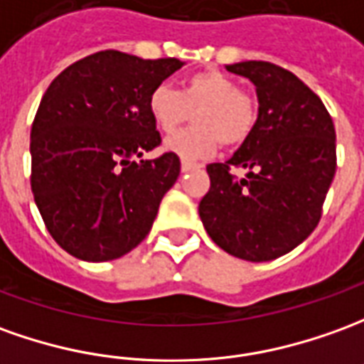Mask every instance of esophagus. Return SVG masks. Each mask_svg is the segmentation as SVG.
Here are the masks:
<instances>
[{
  "label": "esophagus",
  "mask_w": 364,
  "mask_h": 364,
  "mask_svg": "<svg viewBox=\"0 0 364 364\" xmlns=\"http://www.w3.org/2000/svg\"><path fill=\"white\" fill-rule=\"evenodd\" d=\"M200 167H203V164H195V161H187V159L181 161L183 173H189V171H195V169H200Z\"/></svg>",
  "instance_id": "1"
}]
</instances>
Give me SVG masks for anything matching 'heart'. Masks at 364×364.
<instances>
[{"label":"heart","instance_id":"b5f03b06","mask_svg":"<svg viewBox=\"0 0 364 364\" xmlns=\"http://www.w3.org/2000/svg\"><path fill=\"white\" fill-rule=\"evenodd\" d=\"M147 110L164 134H173L193 110L195 126L165 141V149L183 159L208 157L218 141L225 147L240 146L252 136L258 116L252 98L218 70L191 75L179 92L157 86L149 94Z\"/></svg>","mask_w":364,"mask_h":364}]
</instances>
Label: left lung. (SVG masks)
Returning a JSON list of instances; mask_svg holds the SVG:
<instances>
[{
    "mask_svg": "<svg viewBox=\"0 0 364 364\" xmlns=\"http://www.w3.org/2000/svg\"><path fill=\"white\" fill-rule=\"evenodd\" d=\"M225 68L256 86L258 118L235 156L207 165L210 189L199 217L225 252L268 262L294 250L319 223L337 167L335 128L319 96L286 68L264 60ZM235 166L247 171L242 180L230 173Z\"/></svg>",
    "mask_w": 364,
    "mask_h": 364,
    "instance_id": "obj_1",
    "label": "left lung"
}]
</instances>
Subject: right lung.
<instances>
[{"instance_id": "obj_1", "label": "right lung", "mask_w": 364, "mask_h": 364, "mask_svg": "<svg viewBox=\"0 0 364 364\" xmlns=\"http://www.w3.org/2000/svg\"><path fill=\"white\" fill-rule=\"evenodd\" d=\"M185 63L100 50L50 82L31 128V189L57 244L78 260L134 250L179 177L175 154L139 159L161 144L149 94Z\"/></svg>"}]
</instances>
